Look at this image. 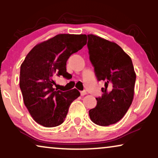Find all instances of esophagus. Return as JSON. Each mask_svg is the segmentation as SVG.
Returning a JSON list of instances; mask_svg holds the SVG:
<instances>
[{
  "mask_svg": "<svg viewBox=\"0 0 158 158\" xmlns=\"http://www.w3.org/2000/svg\"><path fill=\"white\" fill-rule=\"evenodd\" d=\"M80 94H81V96H85V94H87V92L86 90H82V91L80 92Z\"/></svg>",
  "mask_w": 158,
  "mask_h": 158,
  "instance_id": "1",
  "label": "esophagus"
}]
</instances>
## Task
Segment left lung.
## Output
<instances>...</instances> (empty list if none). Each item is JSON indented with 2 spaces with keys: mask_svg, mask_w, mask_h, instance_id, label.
<instances>
[{
  "mask_svg": "<svg viewBox=\"0 0 158 158\" xmlns=\"http://www.w3.org/2000/svg\"><path fill=\"white\" fill-rule=\"evenodd\" d=\"M90 61L98 81H105L102 97L89 110L91 121L102 126L124 117L134 98L136 73L132 61L118 44L99 36L88 35Z\"/></svg>",
  "mask_w": 158,
  "mask_h": 158,
  "instance_id": "left-lung-1",
  "label": "left lung"
}]
</instances>
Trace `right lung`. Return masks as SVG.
Instances as JSON below:
<instances>
[{
  "instance_id": "obj_1",
  "label": "right lung",
  "mask_w": 158,
  "mask_h": 158,
  "mask_svg": "<svg viewBox=\"0 0 158 158\" xmlns=\"http://www.w3.org/2000/svg\"><path fill=\"white\" fill-rule=\"evenodd\" d=\"M86 43V35L59 34L35 45L21 64L20 88L23 102L39 124L48 128L61 125L70 104L80 96L76 88L55 90L53 77H68L67 61Z\"/></svg>"
}]
</instances>
